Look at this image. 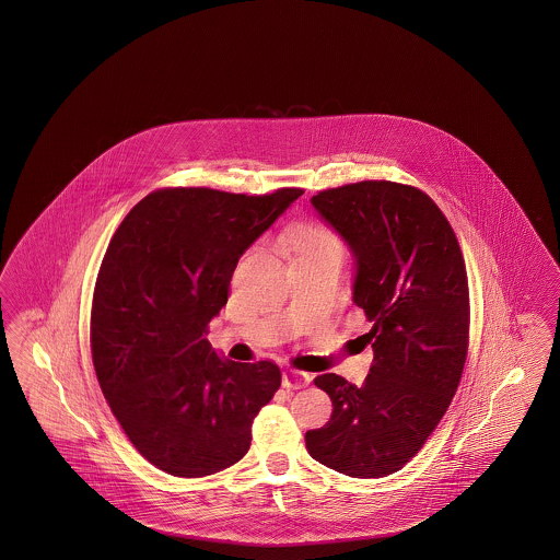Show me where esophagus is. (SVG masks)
Returning <instances> with one entry per match:
<instances>
[{"mask_svg": "<svg viewBox=\"0 0 560 560\" xmlns=\"http://www.w3.org/2000/svg\"><path fill=\"white\" fill-rule=\"evenodd\" d=\"M310 382H312V375H310V373L300 372V370H291V368L283 372V386H285L288 390H300V388H305Z\"/></svg>", "mask_w": 560, "mask_h": 560, "instance_id": "esophagus-1", "label": "esophagus"}]
</instances>
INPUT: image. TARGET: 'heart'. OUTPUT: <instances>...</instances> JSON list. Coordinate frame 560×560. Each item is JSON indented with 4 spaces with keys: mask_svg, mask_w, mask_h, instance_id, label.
I'll use <instances>...</instances> for the list:
<instances>
[{
    "mask_svg": "<svg viewBox=\"0 0 560 560\" xmlns=\"http://www.w3.org/2000/svg\"><path fill=\"white\" fill-rule=\"evenodd\" d=\"M293 253L298 256L342 255L340 237L326 225L307 223L293 234Z\"/></svg>",
    "mask_w": 560,
    "mask_h": 560,
    "instance_id": "obj_1",
    "label": "heart"
}]
</instances>
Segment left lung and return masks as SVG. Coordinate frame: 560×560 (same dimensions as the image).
<instances>
[{"label": "left lung", "instance_id": "8db88e82", "mask_svg": "<svg viewBox=\"0 0 560 560\" xmlns=\"http://www.w3.org/2000/svg\"><path fill=\"white\" fill-rule=\"evenodd\" d=\"M314 209L355 256V302L373 324L363 386L337 373L314 384L330 421L305 433L310 456L382 478L415 458L458 390L468 353L470 298L458 237L429 195L390 180L320 190Z\"/></svg>", "mask_w": 560, "mask_h": 560}]
</instances>
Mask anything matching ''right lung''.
<instances>
[{
	"label": "right lung",
	"mask_w": 560,
	"mask_h": 560,
	"mask_svg": "<svg viewBox=\"0 0 560 560\" xmlns=\"http://www.w3.org/2000/svg\"><path fill=\"white\" fill-rule=\"evenodd\" d=\"M300 195L160 188L108 244L90 318L94 370L125 435L168 475H215L244 458L281 386L272 361L223 359L205 337L240 256Z\"/></svg>",
	"instance_id": "obj_1"
}]
</instances>
